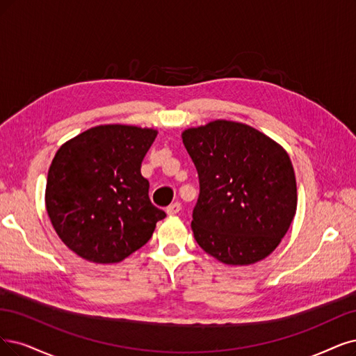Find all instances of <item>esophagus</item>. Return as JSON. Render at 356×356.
Returning <instances> with one entry per match:
<instances>
[{"instance_id":"obj_1","label":"esophagus","mask_w":356,"mask_h":356,"mask_svg":"<svg viewBox=\"0 0 356 356\" xmlns=\"http://www.w3.org/2000/svg\"><path fill=\"white\" fill-rule=\"evenodd\" d=\"M180 208H181L180 202H177V201H176V202H173L171 205H168L165 211H167V214H168V216H175V214H177V213L180 211Z\"/></svg>"}]
</instances>
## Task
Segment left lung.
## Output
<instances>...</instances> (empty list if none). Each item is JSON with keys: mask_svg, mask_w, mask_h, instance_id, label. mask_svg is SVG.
Instances as JSON below:
<instances>
[{"mask_svg": "<svg viewBox=\"0 0 356 356\" xmlns=\"http://www.w3.org/2000/svg\"><path fill=\"white\" fill-rule=\"evenodd\" d=\"M198 171L195 241L229 266L268 257L296 213V179L280 145L257 129L216 120L181 134Z\"/></svg>", "mask_w": 356, "mask_h": 356, "instance_id": "obj_1", "label": "left lung"}]
</instances>
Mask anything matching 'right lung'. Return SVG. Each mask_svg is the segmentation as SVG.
<instances>
[{"mask_svg":"<svg viewBox=\"0 0 356 356\" xmlns=\"http://www.w3.org/2000/svg\"><path fill=\"white\" fill-rule=\"evenodd\" d=\"M156 130L92 127L65 142L51 163L45 204L60 239L74 254L110 264L147 243L165 217L140 175Z\"/></svg>","mask_w":356,"mask_h":356,"instance_id":"right-lung-1","label":"right lung"}]
</instances>
